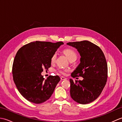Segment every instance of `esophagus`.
<instances>
[{"instance_id": "obj_1", "label": "esophagus", "mask_w": 122, "mask_h": 122, "mask_svg": "<svg viewBox=\"0 0 122 122\" xmlns=\"http://www.w3.org/2000/svg\"><path fill=\"white\" fill-rule=\"evenodd\" d=\"M66 79H67L66 78V77H63V76H61V80H66Z\"/></svg>"}]
</instances>
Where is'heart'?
Wrapping results in <instances>:
<instances>
[{"label": "heart", "mask_w": 122, "mask_h": 122, "mask_svg": "<svg viewBox=\"0 0 122 122\" xmlns=\"http://www.w3.org/2000/svg\"><path fill=\"white\" fill-rule=\"evenodd\" d=\"M64 53L66 56L67 58H68L69 61L73 59H76L77 54L73 50L71 49H66L63 51ZM56 54L54 53L51 58V63H54L56 61ZM69 70L68 69H59L58 71L60 73L62 74H66L67 72H68Z\"/></svg>", "instance_id": "b5f03b06"}]
</instances>
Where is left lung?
<instances>
[{
    "label": "left lung",
    "mask_w": 122,
    "mask_h": 122,
    "mask_svg": "<svg viewBox=\"0 0 122 122\" xmlns=\"http://www.w3.org/2000/svg\"><path fill=\"white\" fill-rule=\"evenodd\" d=\"M67 45L77 49L80 63L71 76H82V81L70 79V95L74 101L82 104L93 102L99 97L107 78V65L103 51L97 45L84 40L68 42Z\"/></svg>",
    "instance_id": "8db88e82"
}]
</instances>
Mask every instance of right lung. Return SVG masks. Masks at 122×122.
I'll return each mask as SVG.
<instances>
[{"instance_id":"obj_1","label":"right lung","mask_w":122,"mask_h":122,"mask_svg":"<svg viewBox=\"0 0 122 122\" xmlns=\"http://www.w3.org/2000/svg\"><path fill=\"white\" fill-rule=\"evenodd\" d=\"M62 42L34 41L18 51L12 66L13 79L18 90L25 99L35 104L48 100L60 81L58 76L45 79L41 73L51 66V58Z\"/></svg>"}]
</instances>
